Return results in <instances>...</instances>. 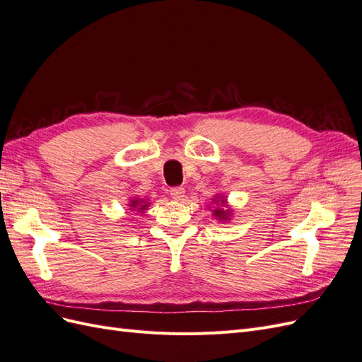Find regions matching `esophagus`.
Masks as SVG:
<instances>
[{
  "label": "esophagus",
  "instance_id": "obj_1",
  "mask_svg": "<svg viewBox=\"0 0 362 362\" xmlns=\"http://www.w3.org/2000/svg\"><path fill=\"white\" fill-rule=\"evenodd\" d=\"M185 194V189L184 187H173L170 189V196L175 201H181Z\"/></svg>",
  "mask_w": 362,
  "mask_h": 362
}]
</instances>
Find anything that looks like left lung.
Instances as JSON below:
<instances>
[{
	"instance_id": "obj_1",
	"label": "left lung",
	"mask_w": 362,
	"mask_h": 362,
	"mask_svg": "<svg viewBox=\"0 0 362 362\" xmlns=\"http://www.w3.org/2000/svg\"><path fill=\"white\" fill-rule=\"evenodd\" d=\"M222 204H225V201H222ZM214 216H216V217H221V218H226L225 211L221 210V208H217V210H214Z\"/></svg>"
}]
</instances>
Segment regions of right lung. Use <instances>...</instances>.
Segmentation results:
<instances>
[{
	"instance_id": "1",
	"label": "right lung",
	"mask_w": 362,
	"mask_h": 362,
	"mask_svg": "<svg viewBox=\"0 0 362 362\" xmlns=\"http://www.w3.org/2000/svg\"><path fill=\"white\" fill-rule=\"evenodd\" d=\"M131 202H133V204H131V206H134V208H136V206H140L139 210H145V206H148V204H145V205H140V204H141V201H137V199H136V201H131Z\"/></svg>"
}]
</instances>
